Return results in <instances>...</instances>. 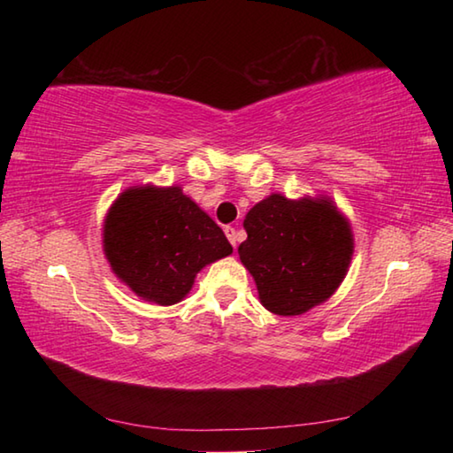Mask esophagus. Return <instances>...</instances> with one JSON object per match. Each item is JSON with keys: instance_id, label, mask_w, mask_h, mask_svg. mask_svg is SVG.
Wrapping results in <instances>:
<instances>
[{"instance_id": "obj_1", "label": "esophagus", "mask_w": 453, "mask_h": 453, "mask_svg": "<svg viewBox=\"0 0 453 453\" xmlns=\"http://www.w3.org/2000/svg\"><path fill=\"white\" fill-rule=\"evenodd\" d=\"M224 232H226V235H227V240H229V243H232V245H234V248H235V243H237V232H235V227H232V226H227V227L224 229Z\"/></svg>"}]
</instances>
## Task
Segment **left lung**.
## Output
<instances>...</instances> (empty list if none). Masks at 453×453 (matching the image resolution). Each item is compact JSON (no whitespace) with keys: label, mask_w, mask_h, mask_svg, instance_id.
I'll return each mask as SVG.
<instances>
[{"label":"left lung","mask_w":453,"mask_h":453,"mask_svg":"<svg viewBox=\"0 0 453 453\" xmlns=\"http://www.w3.org/2000/svg\"><path fill=\"white\" fill-rule=\"evenodd\" d=\"M237 254L259 302L278 316H302L334 296L354 254L349 221L327 197L267 196L243 219Z\"/></svg>","instance_id":"1"}]
</instances>
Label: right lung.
<instances>
[{
    "label": "right lung",
    "instance_id": "obj_1",
    "mask_svg": "<svg viewBox=\"0 0 453 453\" xmlns=\"http://www.w3.org/2000/svg\"><path fill=\"white\" fill-rule=\"evenodd\" d=\"M104 251L113 273L135 296L173 305L189 294L197 272L234 250L180 186H134L107 211Z\"/></svg>",
    "mask_w": 453,
    "mask_h": 453
}]
</instances>
